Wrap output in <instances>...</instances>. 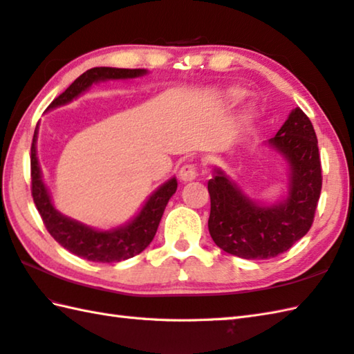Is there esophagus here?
<instances>
[{
  "mask_svg": "<svg viewBox=\"0 0 354 354\" xmlns=\"http://www.w3.org/2000/svg\"><path fill=\"white\" fill-rule=\"evenodd\" d=\"M198 178V165L193 162H187L184 164L181 169H179V179L184 183H190L194 181Z\"/></svg>",
  "mask_w": 354,
  "mask_h": 354,
  "instance_id": "obj_1",
  "label": "esophagus"
}]
</instances>
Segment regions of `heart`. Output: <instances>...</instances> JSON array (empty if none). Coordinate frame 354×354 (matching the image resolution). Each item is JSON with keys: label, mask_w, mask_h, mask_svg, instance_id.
<instances>
[{"label": "heart", "mask_w": 354, "mask_h": 354, "mask_svg": "<svg viewBox=\"0 0 354 354\" xmlns=\"http://www.w3.org/2000/svg\"><path fill=\"white\" fill-rule=\"evenodd\" d=\"M243 95H245V93H243L242 89H240V88H231L230 91H228V97H230V99H231L232 102H236V100H239V99H242Z\"/></svg>", "instance_id": "heart-1"}]
</instances>
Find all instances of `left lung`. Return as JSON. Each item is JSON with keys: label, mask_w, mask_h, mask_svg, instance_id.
<instances>
[{"label": "left lung", "mask_w": 354, "mask_h": 354, "mask_svg": "<svg viewBox=\"0 0 354 354\" xmlns=\"http://www.w3.org/2000/svg\"><path fill=\"white\" fill-rule=\"evenodd\" d=\"M268 145L289 164L286 199L272 205L259 204L221 169H214L208 181L209 236L221 250L240 259H272L288 251L310 230L319 201L321 160L309 117L295 108Z\"/></svg>", "instance_id": "8db88e82"}]
</instances>
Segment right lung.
Wrapping results in <instances>:
<instances>
[{
    "label": "right lung",
    "instance_id": "1",
    "mask_svg": "<svg viewBox=\"0 0 354 354\" xmlns=\"http://www.w3.org/2000/svg\"><path fill=\"white\" fill-rule=\"evenodd\" d=\"M147 71L141 68H111V66H97L85 71L79 76L65 91L56 97L50 103L47 109H53L62 104L70 103L82 93L97 82L103 80H117V79H133L145 76ZM36 140H37V126L35 129L32 141V155H30V169H32V196L35 205L39 212L45 228L56 242L68 250L74 255L99 263H114L133 257V255L145 251L152 242L158 225L162 217V213L167 205L169 199L176 192V178L162 184L160 189L153 192L152 196L147 199L145 207L124 227H118L109 231L94 230L91 227L73 221L70 217L61 214L55 208L50 198V193L42 181V173L39 161L36 156Z\"/></svg>",
    "mask_w": 354,
    "mask_h": 354
}]
</instances>
